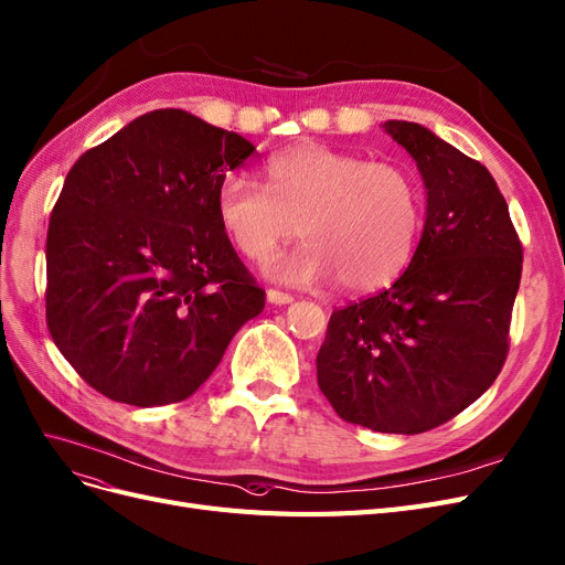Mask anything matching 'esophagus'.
I'll use <instances>...</instances> for the list:
<instances>
[{"label": "esophagus", "instance_id": "34e87169", "mask_svg": "<svg viewBox=\"0 0 565 565\" xmlns=\"http://www.w3.org/2000/svg\"><path fill=\"white\" fill-rule=\"evenodd\" d=\"M266 299H268L270 303H276V306H285V303L295 301V297L287 295V291H280V289H274V287H270V289L266 291Z\"/></svg>", "mask_w": 565, "mask_h": 565}]
</instances>
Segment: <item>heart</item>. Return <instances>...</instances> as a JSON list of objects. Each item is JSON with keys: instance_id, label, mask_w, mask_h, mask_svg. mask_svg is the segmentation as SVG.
<instances>
[{"instance_id": "1", "label": "heart", "mask_w": 565, "mask_h": 565, "mask_svg": "<svg viewBox=\"0 0 565 565\" xmlns=\"http://www.w3.org/2000/svg\"><path fill=\"white\" fill-rule=\"evenodd\" d=\"M215 210L233 247L255 262L295 238L299 222L306 243L268 262L274 278L316 285L337 276L348 291H372L393 282L412 262L425 199L402 166L301 145L268 161L266 186L226 174Z\"/></svg>"}]
</instances>
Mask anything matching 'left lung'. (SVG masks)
Returning a JSON list of instances; mask_svg holds the SVG:
<instances>
[{
  "mask_svg": "<svg viewBox=\"0 0 565 565\" xmlns=\"http://www.w3.org/2000/svg\"><path fill=\"white\" fill-rule=\"evenodd\" d=\"M383 130L423 174L425 228L391 287L329 318L318 385L345 423L418 435L458 416L498 379L523 247L486 166L418 124L385 121Z\"/></svg>",
  "mask_w": 565,
  "mask_h": 565,
  "instance_id": "8db88e82",
  "label": "left lung"
}]
</instances>
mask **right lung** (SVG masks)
<instances>
[{
	"label": "right lung",
	"mask_w": 565,
	"mask_h": 565,
	"mask_svg": "<svg viewBox=\"0 0 565 565\" xmlns=\"http://www.w3.org/2000/svg\"><path fill=\"white\" fill-rule=\"evenodd\" d=\"M252 151L238 132L153 109L70 168L46 236V324L100 395L191 397L264 310L215 210L220 182Z\"/></svg>",
	"instance_id": "right-lung-1"
}]
</instances>
